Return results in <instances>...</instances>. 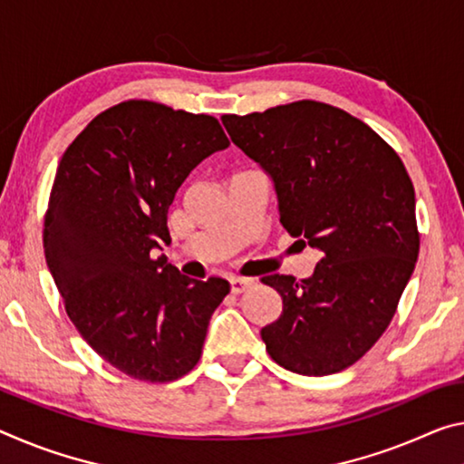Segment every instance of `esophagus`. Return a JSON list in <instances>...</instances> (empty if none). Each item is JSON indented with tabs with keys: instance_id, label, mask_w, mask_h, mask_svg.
<instances>
[{
	"instance_id": "esophagus-1",
	"label": "esophagus",
	"mask_w": 464,
	"mask_h": 464,
	"mask_svg": "<svg viewBox=\"0 0 464 464\" xmlns=\"http://www.w3.org/2000/svg\"><path fill=\"white\" fill-rule=\"evenodd\" d=\"M254 285V278H246V276H231V291L235 295H239V293L247 291L249 286Z\"/></svg>"
}]
</instances>
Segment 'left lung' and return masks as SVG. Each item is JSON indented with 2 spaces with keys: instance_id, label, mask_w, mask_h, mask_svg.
I'll return each mask as SVG.
<instances>
[{
  "instance_id": "8db88e82",
  "label": "left lung",
  "mask_w": 464,
  "mask_h": 464,
  "mask_svg": "<svg viewBox=\"0 0 464 464\" xmlns=\"http://www.w3.org/2000/svg\"><path fill=\"white\" fill-rule=\"evenodd\" d=\"M223 126L270 175L281 225L322 252L310 278H262L283 297L260 333L268 355L301 376L341 372L391 324L415 270L413 181L376 131L326 102L223 115Z\"/></svg>"
}]
</instances>
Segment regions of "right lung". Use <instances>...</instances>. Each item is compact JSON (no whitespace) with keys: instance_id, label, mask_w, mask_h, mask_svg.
<instances>
[{"instance_id":"1","label":"right lung","mask_w":464,"mask_h":464,"mask_svg":"<svg viewBox=\"0 0 464 464\" xmlns=\"http://www.w3.org/2000/svg\"><path fill=\"white\" fill-rule=\"evenodd\" d=\"M229 146L220 123L152 101L99 113L57 165L43 231L65 312L91 347L130 378L192 370L225 278L183 276L165 256L167 212L189 173Z\"/></svg>"}]
</instances>
